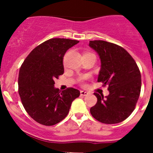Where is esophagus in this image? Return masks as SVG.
<instances>
[{
    "mask_svg": "<svg viewBox=\"0 0 153 153\" xmlns=\"http://www.w3.org/2000/svg\"><path fill=\"white\" fill-rule=\"evenodd\" d=\"M81 96H87L88 95H89V93H88L87 92H86V91H81Z\"/></svg>",
    "mask_w": 153,
    "mask_h": 153,
    "instance_id": "34e87169",
    "label": "esophagus"
}]
</instances>
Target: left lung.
I'll return each mask as SVG.
<instances>
[{"instance_id": "left-lung-1", "label": "left lung", "mask_w": 153, "mask_h": 153, "mask_svg": "<svg viewBox=\"0 0 153 153\" xmlns=\"http://www.w3.org/2000/svg\"><path fill=\"white\" fill-rule=\"evenodd\" d=\"M89 46L101 60L98 81L108 85L109 92L106 97L94 93L98 101L90 113L101 123L118 124L135 109L141 92V72L135 60L120 46L104 41H90Z\"/></svg>"}]
</instances>
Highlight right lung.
Returning a JSON list of instances; mask_svg holds the SVG:
<instances>
[{
	"mask_svg": "<svg viewBox=\"0 0 153 153\" xmlns=\"http://www.w3.org/2000/svg\"><path fill=\"white\" fill-rule=\"evenodd\" d=\"M79 42L66 38H52L35 47L24 60L18 75V93L24 109L35 121L52 126L69 113L72 102L80 91L67 88L60 91L54 84L63 75L64 56Z\"/></svg>",
	"mask_w": 153,
	"mask_h": 153,
	"instance_id": "add662e5",
	"label": "right lung"
}]
</instances>
